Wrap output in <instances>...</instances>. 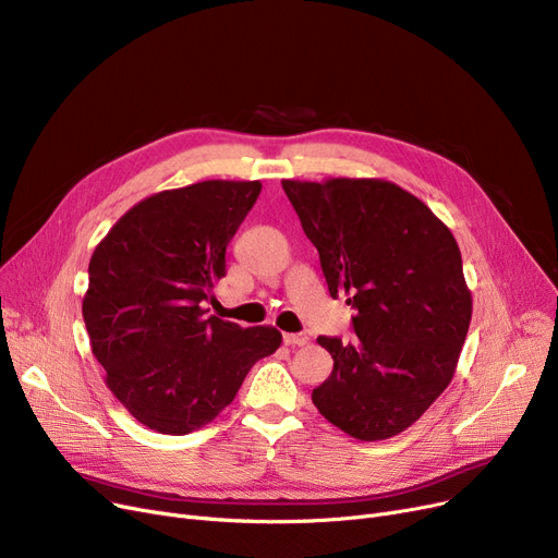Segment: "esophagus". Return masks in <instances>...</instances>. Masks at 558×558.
<instances>
[{"instance_id": "34e87169", "label": "esophagus", "mask_w": 558, "mask_h": 558, "mask_svg": "<svg viewBox=\"0 0 558 558\" xmlns=\"http://www.w3.org/2000/svg\"><path fill=\"white\" fill-rule=\"evenodd\" d=\"M282 339L287 345H307L310 343V337L305 332H287Z\"/></svg>"}]
</instances>
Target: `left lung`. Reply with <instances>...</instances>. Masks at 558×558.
Listing matches in <instances>:
<instances>
[{
  "label": "left lung",
  "instance_id": "1",
  "mask_svg": "<svg viewBox=\"0 0 558 558\" xmlns=\"http://www.w3.org/2000/svg\"><path fill=\"white\" fill-rule=\"evenodd\" d=\"M330 296L355 307L357 339L318 337L335 360L312 402L360 441L414 425L446 391L473 316L461 253L427 205L383 179L282 181Z\"/></svg>",
  "mask_w": 558,
  "mask_h": 558
}]
</instances>
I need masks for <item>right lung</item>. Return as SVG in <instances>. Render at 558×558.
Instances as JSON below:
<instances>
[{
  "instance_id": "add662e5",
  "label": "right lung",
  "mask_w": 558,
  "mask_h": 558,
  "mask_svg": "<svg viewBox=\"0 0 558 558\" xmlns=\"http://www.w3.org/2000/svg\"><path fill=\"white\" fill-rule=\"evenodd\" d=\"M259 190V181H203L151 194L93 253L83 296L93 355L144 427L183 436L208 425L282 343L274 326L205 316L226 246Z\"/></svg>"
}]
</instances>
